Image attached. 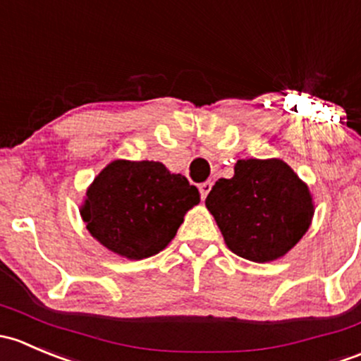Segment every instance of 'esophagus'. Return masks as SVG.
I'll return each mask as SVG.
<instances>
[{"label": "esophagus", "instance_id": "obj_1", "mask_svg": "<svg viewBox=\"0 0 361 361\" xmlns=\"http://www.w3.org/2000/svg\"><path fill=\"white\" fill-rule=\"evenodd\" d=\"M210 189H212V182L210 180L202 182V184H200V195H202V200L207 198V195L210 192Z\"/></svg>", "mask_w": 361, "mask_h": 361}]
</instances>
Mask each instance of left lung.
<instances>
[{"label":"left lung","mask_w":361,"mask_h":361,"mask_svg":"<svg viewBox=\"0 0 361 361\" xmlns=\"http://www.w3.org/2000/svg\"><path fill=\"white\" fill-rule=\"evenodd\" d=\"M205 205L233 254L254 262L283 257L306 235L314 215L310 188L278 158L238 159Z\"/></svg>","instance_id":"obj_1"}]
</instances>
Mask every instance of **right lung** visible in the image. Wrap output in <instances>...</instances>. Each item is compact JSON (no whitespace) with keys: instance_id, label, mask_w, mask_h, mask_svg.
Segmentation results:
<instances>
[{"instance_id":"right-lung-1","label":"right lung","mask_w":361,"mask_h":361,"mask_svg":"<svg viewBox=\"0 0 361 361\" xmlns=\"http://www.w3.org/2000/svg\"><path fill=\"white\" fill-rule=\"evenodd\" d=\"M198 203L196 185L163 163L114 159L88 185L80 214L102 247L140 261L161 252Z\"/></svg>"}]
</instances>
